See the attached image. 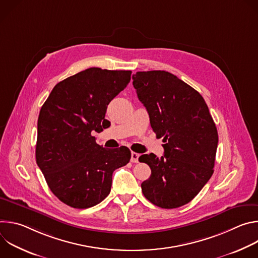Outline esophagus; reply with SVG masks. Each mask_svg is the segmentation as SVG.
I'll list each match as a JSON object with an SVG mask.
<instances>
[{
    "label": "esophagus",
    "mask_w": 258,
    "mask_h": 258,
    "mask_svg": "<svg viewBox=\"0 0 258 258\" xmlns=\"http://www.w3.org/2000/svg\"><path fill=\"white\" fill-rule=\"evenodd\" d=\"M139 157H140V154L136 153V152H132V158H131V161L133 163H138L139 162Z\"/></svg>",
    "instance_id": "1"
}]
</instances>
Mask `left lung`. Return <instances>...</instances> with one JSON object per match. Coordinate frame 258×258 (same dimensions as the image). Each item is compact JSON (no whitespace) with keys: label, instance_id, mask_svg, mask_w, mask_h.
<instances>
[{"label":"left lung","instance_id":"obj_1","mask_svg":"<svg viewBox=\"0 0 258 258\" xmlns=\"http://www.w3.org/2000/svg\"><path fill=\"white\" fill-rule=\"evenodd\" d=\"M133 85L144 104L164 155L140 156L151 168L142 182L144 196L154 205L171 209L189 203L213 173L218 135L203 97L164 70L139 71Z\"/></svg>","mask_w":258,"mask_h":258}]
</instances>
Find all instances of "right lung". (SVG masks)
Instances as JSON below:
<instances>
[{
  "mask_svg": "<svg viewBox=\"0 0 258 258\" xmlns=\"http://www.w3.org/2000/svg\"><path fill=\"white\" fill-rule=\"evenodd\" d=\"M131 70L88 68L58 83L41 108L35 159L53 194L89 208L110 193L112 173L131 159L126 147L106 149L92 136L109 121L108 104L125 89Z\"/></svg>",
  "mask_w": 258,
  "mask_h": 258,
  "instance_id": "right-lung-1",
  "label": "right lung"
}]
</instances>
